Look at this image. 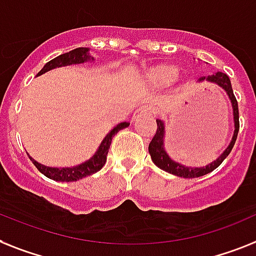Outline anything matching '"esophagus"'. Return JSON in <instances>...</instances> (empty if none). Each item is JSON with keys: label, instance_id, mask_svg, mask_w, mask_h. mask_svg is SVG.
Here are the masks:
<instances>
[{"label": "esophagus", "instance_id": "esophagus-1", "mask_svg": "<svg viewBox=\"0 0 256 256\" xmlns=\"http://www.w3.org/2000/svg\"><path fill=\"white\" fill-rule=\"evenodd\" d=\"M153 114V110L149 107V106H141L138 108L133 112L132 115V120H136L138 118H142V116H146V115H152Z\"/></svg>", "mask_w": 256, "mask_h": 256}]
</instances>
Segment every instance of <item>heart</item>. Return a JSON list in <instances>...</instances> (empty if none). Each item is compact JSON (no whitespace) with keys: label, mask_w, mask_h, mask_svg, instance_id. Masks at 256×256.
Masks as SVG:
<instances>
[{"label":"heart","mask_w":256,"mask_h":256,"mask_svg":"<svg viewBox=\"0 0 256 256\" xmlns=\"http://www.w3.org/2000/svg\"><path fill=\"white\" fill-rule=\"evenodd\" d=\"M179 69L174 64H158L144 72V80L154 88H164L178 77Z\"/></svg>","instance_id":"b5f03b06"}]
</instances>
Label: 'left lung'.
<instances>
[{
  "instance_id": "1",
  "label": "left lung",
  "mask_w": 256,
  "mask_h": 256,
  "mask_svg": "<svg viewBox=\"0 0 256 256\" xmlns=\"http://www.w3.org/2000/svg\"><path fill=\"white\" fill-rule=\"evenodd\" d=\"M200 82H210V84H216L217 86H220L221 88L225 90V92L228 94L230 99V103H232V108H233V118H234V133L233 137H232V141L228 145V148L221 153L217 160H214L213 162H210L209 164H206V168H186L184 164H180L178 162L172 161L168 154L164 150V120L157 119V132L154 134L153 140L149 144V153H150L152 161L154 162L156 166L161 168V170L166 171V172H170L172 175H176V176H180V178H199L202 175L208 174L210 171H213L214 168H217L220 164H222V161L229 156V153L233 149L236 140H237L238 130H240V114H238V103L237 99L233 94V88H232V84H230V80L225 73L222 72H217L214 74L208 76V77H200Z\"/></svg>"
}]
</instances>
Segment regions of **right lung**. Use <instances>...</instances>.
<instances>
[{
	"label": "right lung",
	"mask_w": 256,
	"mask_h": 256,
	"mask_svg": "<svg viewBox=\"0 0 256 256\" xmlns=\"http://www.w3.org/2000/svg\"><path fill=\"white\" fill-rule=\"evenodd\" d=\"M95 58L90 54V50L88 48H76L73 50H69L66 54H62L60 56L54 57V60L48 61L47 64L44 65L43 69L38 73V76L44 74L46 72H50L54 68H61L66 66V65H76V64H84L86 61H94ZM130 126V123H120L118 126H115L112 130H110L106 137L102 140L99 148L96 149L95 154L92 156L90 160L85 161L84 164H77V166H73V168H50V166H44V164H39L34 160L32 157H30V160L32 161V164L36 166L38 170L44 174L47 178L52 179V180L56 182H76L80 180V179L88 176V175L94 174L96 171H99L100 168L104 166L106 161H107V154H108L110 145H111V141H112V137L115 136L116 133L119 130H124L126 126Z\"/></svg>",
	"instance_id": "right-lung-1"
}]
</instances>
